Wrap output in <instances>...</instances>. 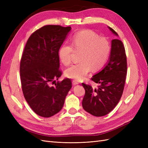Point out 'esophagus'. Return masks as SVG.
I'll use <instances>...</instances> for the list:
<instances>
[{
  "label": "esophagus",
  "mask_w": 148,
  "mask_h": 148,
  "mask_svg": "<svg viewBox=\"0 0 148 148\" xmlns=\"http://www.w3.org/2000/svg\"><path fill=\"white\" fill-rule=\"evenodd\" d=\"M72 84H73V85H77V84H79V82H78L77 81H76V80H73Z\"/></svg>",
  "instance_id": "1"
}]
</instances>
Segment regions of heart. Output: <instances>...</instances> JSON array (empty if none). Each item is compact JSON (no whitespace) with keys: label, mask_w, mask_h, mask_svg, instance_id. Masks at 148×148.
<instances>
[{"label":"heart","mask_w":148,"mask_h":148,"mask_svg":"<svg viewBox=\"0 0 148 148\" xmlns=\"http://www.w3.org/2000/svg\"><path fill=\"white\" fill-rule=\"evenodd\" d=\"M75 50L81 52L79 56L81 62L67 68L65 75L79 81L86 77L91 69L98 70L103 67L108 59L110 46L106 38L99 37L92 31L83 30L73 36L72 44L65 43L59 49V59L64 65H69L71 63V56Z\"/></svg>","instance_id":"b5f03b06"}]
</instances>
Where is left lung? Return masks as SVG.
<instances>
[{
	"instance_id": "1",
	"label": "left lung",
	"mask_w": 148,
	"mask_h": 148,
	"mask_svg": "<svg viewBox=\"0 0 148 148\" xmlns=\"http://www.w3.org/2000/svg\"><path fill=\"white\" fill-rule=\"evenodd\" d=\"M116 36L118 34L108 26ZM127 71V57L122 42L119 39L111 41L108 62L104 68L91 78L99 86L93 89L90 85L82 83L85 95L83 108L95 117H102L112 110L119 102L123 91Z\"/></svg>"
}]
</instances>
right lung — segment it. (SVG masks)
<instances>
[{
    "label": "right lung",
    "instance_id": "right-lung-1",
    "mask_svg": "<svg viewBox=\"0 0 148 148\" xmlns=\"http://www.w3.org/2000/svg\"><path fill=\"white\" fill-rule=\"evenodd\" d=\"M71 29L44 26L31 34L26 44L20 67L22 90L31 108L41 117H51L59 112L71 88L69 78L56 82L62 75L59 49Z\"/></svg>",
    "mask_w": 148,
    "mask_h": 148
}]
</instances>
